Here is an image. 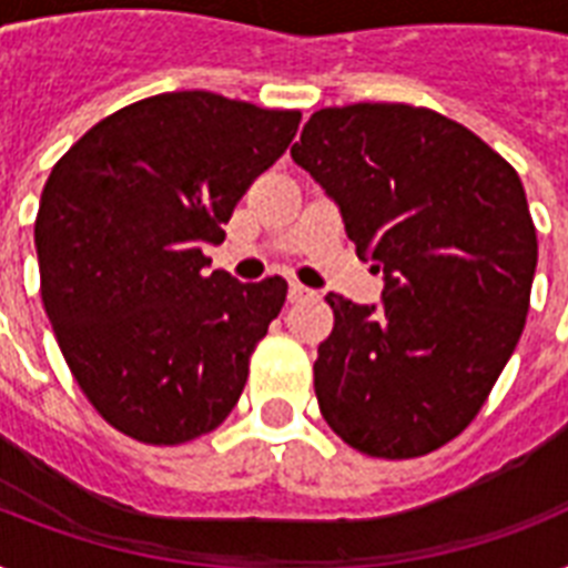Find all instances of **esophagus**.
Listing matches in <instances>:
<instances>
[{
    "label": "esophagus",
    "mask_w": 568,
    "mask_h": 568,
    "mask_svg": "<svg viewBox=\"0 0 568 568\" xmlns=\"http://www.w3.org/2000/svg\"><path fill=\"white\" fill-rule=\"evenodd\" d=\"M312 288H306V285L303 283H297V280H292V283H288V301L292 303H297V301H306V297H312Z\"/></svg>",
    "instance_id": "esophagus-1"
}]
</instances>
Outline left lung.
I'll return each instance as SVG.
<instances>
[{
    "label": "left lung",
    "instance_id": "8db88e82",
    "mask_svg": "<svg viewBox=\"0 0 568 568\" xmlns=\"http://www.w3.org/2000/svg\"><path fill=\"white\" fill-rule=\"evenodd\" d=\"M292 159L338 205L383 310L327 294L315 359L324 422L368 457L409 459L466 430L519 345L537 230L519 173L430 109H321Z\"/></svg>",
    "mask_w": 568,
    "mask_h": 568
}]
</instances>
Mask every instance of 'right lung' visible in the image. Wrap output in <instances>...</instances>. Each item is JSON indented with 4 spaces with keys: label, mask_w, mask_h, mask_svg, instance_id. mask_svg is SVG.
<instances>
[{
    "label": "right lung",
    "mask_w": 568,
    "mask_h": 568,
    "mask_svg": "<svg viewBox=\"0 0 568 568\" xmlns=\"http://www.w3.org/2000/svg\"><path fill=\"white\" fill-rule=\"evenodd\" d=\"M301 111L209 91L132 102L84 132L40 194V297L93 409L146 445L212 433L285 303L283 276L205 274L250 182L292 144Z\"/></svg>",
    "instance_id": "obj_1"
}]
</instances>
